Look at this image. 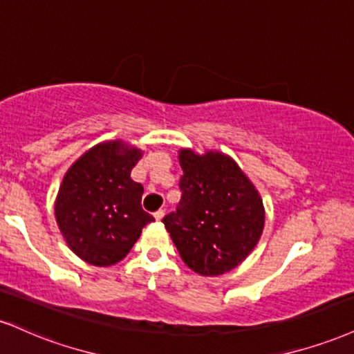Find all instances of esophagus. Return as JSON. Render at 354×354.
I'll list each match as a JSON object with an SVG mask.
<instances>
[{"instance_id":"obj_1","label":"esophagus","mask_w":354,"mask_h":354,"mask_svg":"<svg viewBox=\"0 0 354 354\" xmlns=\"http://www.w3.org/2000/svg\"><path fill=\"white\" fill-rule=\"evenodd\" d=\"M163 216H165V209H158V211L155 212V219H156V221L163 219Z\"/></svg>"}]
</instances>
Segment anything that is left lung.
Instances as JSON below:
<instances>
[{
	"label": "left lung",
	"instance_id": "1",
	"mask_svg": "<svg viewBox=\"0 0 354 354\" xmlns=\"http://www.w3.org/2000/svg\"><path fill=\"white\" fill-rule=\"evenodd\" d=\"M176 211L163 218L183 262L196 274L223 275L252 252L263 229L262 199L236 161L218 151H180Z\"/></svg>",
	"mask_w": 354,
	"mask_h": 354
}]
</instances>
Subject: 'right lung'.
<instances>
[{
	"instance_id": "obj_1",
	"label": "right lung",
	"mask_w": 354,
	"mask_h": 354,
	"mask_svg": "<svg viewBox=\"0 0 354 354\" xmlns=\"http://www.w3.org/2000/svg\"><path fill=\"white\" fill-rule=\"evenodd\" d=\"M142 158L122 142L99 143L84 153L64 176L55 221L74 254L97 267L120 262L151 221L143 211V186L130 178Z\"/></svg>"
}]
</instances>
